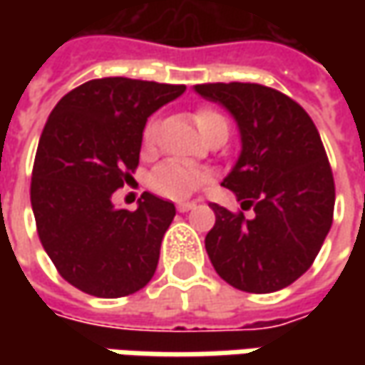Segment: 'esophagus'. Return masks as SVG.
<instances>
[{"label":"esophagus","mask_w":365,"mask_h":365,"mask_svg":"<svg viewBox=\"0 0 365 365\" xmlns=\"http://www.w3.org/2000/svg\"><path fill=\"white\" fill-rule=\"evenodd\" d=\"M176 207H178V211H182V213H185V211H190V209H195L197 205L192 203V201H182V203H178Z\"/></svg>","instance_id":"34e87169"}]
</instances>
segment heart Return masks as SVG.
<instances>
[{"label":"heart","mask_w":365,"mask_h":365,"mask_svg":"<svg viewBox=\"0 0 365 365\" xmlns=\"http://www.w3.org/2000/svg\"><path fill=\"white\" fill-rule=\"evenodd\" d=\"M192 118L205 138L219 128H227L225 118L211 107H199ZM156 135H158V121L150 120L142 132V144L146 148H152L156 144ZM209 180H211V176L205 170H199V168L189 166L180 160H166L152 170L148 185L160 197L173 199V201H182L192 192H197L201 187H205Z\"/></svg>","instance_id":"heart-1"}]
</instances>
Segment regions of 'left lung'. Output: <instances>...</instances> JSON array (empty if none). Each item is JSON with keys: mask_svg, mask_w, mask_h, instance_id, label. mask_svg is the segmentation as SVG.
<instances>
[{"mask_svg": "<svg viewBox=\"0 0 365 365\" xmlns=\"http://www.w3.org/2000/svg\"><path fill=\"white\" fill-rule=\"evenodd\" d=\"M195 91L232 113L242 154L223 187L243 211L211 203L215 225L205 247L215 272L245 292H274L311 268L333 223L335 182L309 113L258 83H203Z\"/></svg>", "mask_w": 365, "mask_h": 365, "instance_id": "1", "label": "left lung"}]
</instances>
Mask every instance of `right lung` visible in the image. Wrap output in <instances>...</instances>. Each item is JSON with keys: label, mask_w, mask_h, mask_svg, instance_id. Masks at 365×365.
<instances>
[{"label": "right lung", "mask_w": 365, "mask_h": 365, "mask_svg": "<svg viewBox=\"0 0 365 365\" xmlns=\"http://www.w3.org/2000/svg\"><path fill=\"white\" fill-rule=\"evenodd\" d=\"M185 85L125 77L93 78L66 93L42 130L30 201L42 247L78 290L120 299L152 280L175 203L144 192L135 211L111 195L140 162L146 120Z\"/></svg>", "instance_id": "add662e5"}]
</instances>
